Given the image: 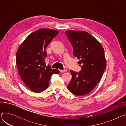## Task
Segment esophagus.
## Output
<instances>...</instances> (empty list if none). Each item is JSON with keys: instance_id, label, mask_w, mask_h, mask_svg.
<instances>
[{"instance_id": "esophagus-1", "label": "esophagus", "mask_w": 126, "mask_h": 126, "mask_svg": "<svg viewBox=\"0 0 126 126\" xmlns=\"http://www.w3.org/2000/svg\"><path fill=\"white\" fill-rule=\"evenodd\" d=\"M60 71L61 72H65V71H67V70H66V69H64V70H60Z\"/></svg>"}]
</instances>
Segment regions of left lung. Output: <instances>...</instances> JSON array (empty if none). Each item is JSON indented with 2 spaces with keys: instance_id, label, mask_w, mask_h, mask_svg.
<instances>
[{
  "instance_id": "left-lung-1",
  "label": "left lung",
  "mask_w": 126,
  "mask_h": 126,
  "mask_svg": "<svg viewBox=\"0 0 126 126\" xmlns=\"http://www.w3.org/2000/svg\"><path fill=\"white\" fill-rule=\"evenodd\" d=\"M65 33L81 67L79 73L70 70L72 79L67 88L75 95H85L94 88L106 68L104 50L101 44L86 32L70 30Z\"/></svg>"
}]
</instances>
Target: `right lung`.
<instances>
[{"mask_svg":"<svg viewBox=\"0 0 126 126\" xmlns=\"http://www.w3.org/2000/svg\"><path fill=\"white\" fill-rule=\"evenodd\" d=\"M59 31L41 29L28 36L19 47L16 52V65L21 79L30 90L40 93L47 89L53 74L58 69L46 66V48Z\"/></svg>","mask_w":126,"mask_h":126,"instance_id":"right-lung-1","label":"right lung"}]
</instances>
